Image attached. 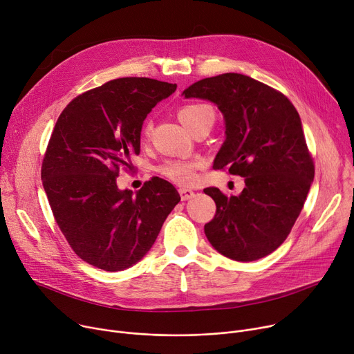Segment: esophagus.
<instances>
[{
    "instance_id": "1",
    "label": "esophagus",
    "mask_w": 354,
    "mask_h": 354,
    "mask_svg": "<svg viewBox=\"0 0 354 354\" xmlns=\"http://www.w3.org/2000/svg\"><path fill=\"white\" fill-rule=\"evenodd\" d=\"M178 193H180V197H181V200L183 201H187V200H189V198H193L196 194H194V192L193 189H189V188H184V187H181L180 189H178Z\"/></svg>"
}]
</instances>
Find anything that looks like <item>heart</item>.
<instances>
[{
	"label": "heart",
	"mask_w": 354,
	"mask_h": 354,
	"mask_svg": "<svg viewBox=\"0 0 354 354\" xmlns=\"http://www.w3.org/2000/svg\"><path fill=\"white\" fill-rule=\"evenodd\" d=\"M178 120L188 129L194 130L200 124L215 122V113L212 107L205 103H189L183 106L177 112ZM153 130V124L150 120L145 123L143 127V138H149ZM198 167L197 161L188 160H166L162 165L157 167L160 176L165 178L177 183V184H189L196 177V170Z\"/></svg>",
	"instance_id": "b5f03b06"
}]
</instances>
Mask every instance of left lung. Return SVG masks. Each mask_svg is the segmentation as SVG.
Segmentation results:
<instances>
[{
    "instance_id": "obj_1",
    "label": "left lung",
    "mask_w": 354,
    "mask_h": 354,
    "mask_svg": "<svg viewBox=\"0 0 354 354\" xmlns=\"http://www.w3.org/2000/svg\"><path fill=\"white\" fill-rule=\"evenodd\" d=\"M183 95L218 106L227 138L212 167L245 178L239 196L204 189L216 205L204 225L209 243L241 262L269 255L288 238L315 177L297 111L279 91L241 73L201 79Z\"/></svg>"
}]
</instances>
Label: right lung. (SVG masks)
Wrapping results in <instances>:
<instances>
[{
	"instance_id": "add662e5",
	"label": "right lung",
	"mask_w": 354,
	"mask_h": 354,
	"mask_svg": "<svg viewBox=\"0 0 354 354\" xmlns=\"http://www.w3.org/2000/svg\"><path fill=\"white\" fill-rule=\"evenodd\" d=\"M177 89L150 77H119L76 96L59 115L41 178L55 221L85 262L109 272L139 262L178 204L177 189L153 177L136 196L119 189L120 167L140 153L146 116Z\"/></svg>"
}]
</instances>
